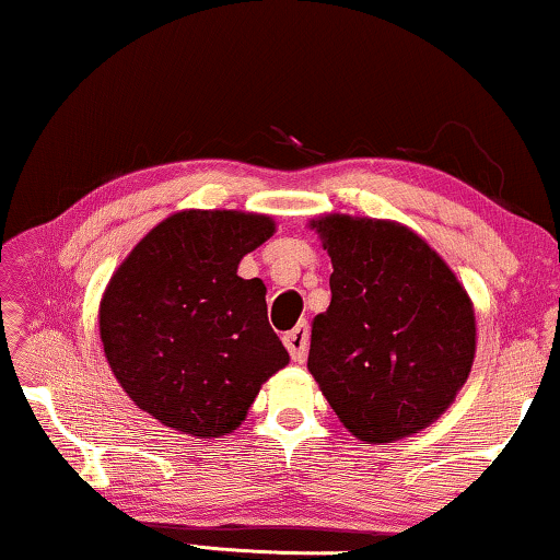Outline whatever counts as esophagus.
Wrapping results in <instances>:
<instances>
[{
    "label": "esophagus",
    "mask_w": 560,
    "mask_h": 560,
    "mask_svg": "<svg viewBox=\"0 0 560 560\" xmlns=\"http://www.w3.org/2000/svg\"><path fill=\"white\" fill-rule=\"evenodd\" d=\"M308 339H311V328L308 324H298L293 331H288L282 336V341H285V347L290 351V357H293V362L301 364L305 359V351H308Z\"/></svg>",
    "instance_id": "esophagus-1"
}]
</instances>
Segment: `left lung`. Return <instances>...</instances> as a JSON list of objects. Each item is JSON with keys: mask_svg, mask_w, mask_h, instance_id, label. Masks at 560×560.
Returning <instances> with one entry per match:
<instances>
[{"mask_svg": "<svg viewBox=\"0 0 560 560\" xmlns=\"http://www.w3.org/2000/svg\"><path fill=\"white\" fill-rule=\"evenodd\" d=\"M331 257V303L313 318L308 370L343 428L393 443L435 423L469 380L477 316L423 236L389 219H311Z\"/></svg>", "mask_w": 560, "mask_h": 560, "instance_id": "obj_1", "label": "left lung"}]
</instances>
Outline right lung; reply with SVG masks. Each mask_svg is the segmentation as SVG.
<instances>
[{"label": "right lung", "instance_id": "add662e5", "mask_svg": "<svg viewBox=\"0 0 560 560\" xmlns=\"http://www.w3.org/2000/svg\"><path fill=\"white\" fill-rule=\"evenodd\" d=\"M275 234L267 213L183 209L121 259L98 303L109 370L171 431L224 439L290 362L267 320L265 282L236 275Z\"/></svg>", "mask_w": 560, "mask_h": 560}]
</instances>
